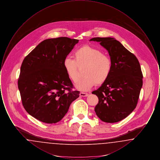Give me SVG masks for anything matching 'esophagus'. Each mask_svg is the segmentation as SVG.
<instances>
[{
  "label": "esophagus",
  "instance_id": "1",
  "mask_svg": "<svg viewBox=\"0 0 160 160\" xmlns=\"http://www.w3.org/2000/svg\"><path fill=\"white\" fill-rule=\"evenodd\" d=\"M89 95L88 93H84V92H80V97H88Z\"/></svg>",
  "mask_w": 160,
  "mask_h": 160
}]
</instances>
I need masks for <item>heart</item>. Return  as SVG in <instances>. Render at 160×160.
<instances>
[{
  "label": "heart",
  "instance_id": "b5f03b06",
  "mask_svg": "<svg viewBox=\"0 0 160 160\" xmlns=\"http://www.w3.org/2000/svg\"><path fill=\"white\" fill-rule=\"evenodd\" d=\"M74 59L67 58L63 61V67L69 78L77 83L79 78L78 67H85L84 77L77 84L78 89L87 91L97 84L105 82L112 68L110 58L96 48L85 46L77 49Z\"/></svg>",
  "mask_w": 160,
  "mask_h": 160
}]
</instances>
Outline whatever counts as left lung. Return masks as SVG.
Masks as SVG:
<instances>
[{
    "mask_svg": "<svg viewBox=\"0 0 160 160\" xmlns=\"http://www.w3.org/2000/svg\"><path fill=\"white\" fill-rule=\"evenodd\" d=\"M106 48L112 62L110 76L92 93L99 99L95 107L103 122L114 123L127 118L137 106L143 85V75L137 58L116 39L93 38Z\"/></svg>",
    "mask_w": 160,
    "mask_h": 160,
    "instance_id": "obj_1",
    "label": "left lung"
}]
</instances>
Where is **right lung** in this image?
Wrapping results in <instances>:
<instances>
[{
  "mask_svg": "<svg viewBox=\"0 0 160 160\" xmlns=\"http://www.w3.org/2000/svg\"><path fill=\"white\" fill-rule=\"evenodd\" d=\"M78 39L67 37L47 39L23 60L18 80L23 107L41 122L55 123L79 97L63 67V61Z\"/></svg>",
  "mask_w": 160,
  "mask_h": 160,
  "instance_id": "obj_1",
  "label": "right lung"
}]
</instances>
